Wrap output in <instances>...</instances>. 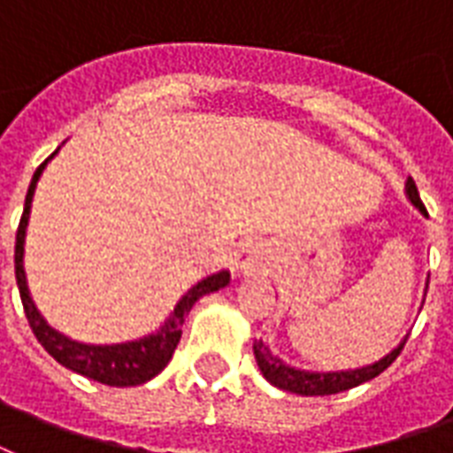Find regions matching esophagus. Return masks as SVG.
<instances>
[{
	"label": "esophagus",
	"instance_id": "obj_1",
	"mask_svg": "<svg viewBox=\"0 0 453 453\" xmlns=\"http://www.w3.org/2000/svg\"><path fill=\"white\" fill-rule=\"evenodd\" d=\"M270 265V250L263 241H248L236 250L234 255V267L241 272L243 277H255V274H265Z\"/></svg>",
	"mask_w": 453,
	"mask_h": 453
}]
</instances>
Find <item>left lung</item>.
<instances>
[{"label": "left lung", "instance_id": "left-lung-1", "mask_svg": "<svg viewBox=\"0 0 453 453\" xmlns=\"http://www.w3.org/2000/svg\"><path fill=\"white\" fill-rule=\"evenodd\" d=\"M406 196L413 205L420 210L423 214H427V210L420 203V196H418L416 181L408 179L406 181ZM408 336L401 339V343L389 351L384 358L370 363V365H363V368H353V370H332V372H312V370H301L294 368V365H287L284 360L277 358L274 353L267 349L263 343V339H257L253 343V353L255 360H257V368L263 372V377L270 384L284 389V392L291 394H301V396H329V394H339L346 392V389H353L363 382H370L372 377H377L380 372L392 365L396 356L403 351V343H406Z\"/></svg>", "mask_w": 453, "mask_h": 453}]
</instances>
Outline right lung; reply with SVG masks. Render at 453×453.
<instances>
[{
  "label": "right lung",
  "mask_w": 453,
  "mask_h": 453,
  "mask_svg": "<svg viewBox=\"0 0 453 453\" xmlns=\"http://www.w3.org/2000/svg\"><path fill=\"white\" fill-rule=\"evenodd\" d=\"M57 152H52L50 157L37 166V172L33 174V181L26 193V205H23V214H20L19 231H16V284H19L20 303L28 318V325L33 329V334L37 336V342L42 343L50 356L57 363H61L64 368L73 370L78 375L90 377L95 382L110 384V387H135V384H145L155 375H159L166 368V363L174 356V349L179 339H181L183 319L190 312V308L198 303L200 298L207 294L219 291L231 281V274L226 270L210 274V277L200 279L198 284L188 288L181 296V301L176 303L172 315L165 319V325L152 332V334L135 339V342L124 343H83L76 339H69L66 334H61L54 327L47 325V319L40 315L37 305L33 303L28 291V281H26V270H23V246H26V229H28L30 205H33V196H35L37 181L42 176V169L47 162L54 157Z\"/></svg>",
  "instance_id": "obj_1"
}]
</instances>
